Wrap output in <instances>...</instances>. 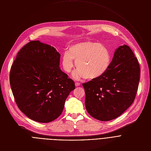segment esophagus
<instances>
[{
  "mask_svg": "<svg viewBox=\"0 0 151 151\" xmlns=\"http://www.w3.org/2000/svg\"><path fill=\"white\" fill-rule=\"evenodd\" d=\"M80 85H81L80 83H78V82H76V83H75V85H76V86H77H77H80Z\"/></svg>",
  "mask_w": 151,
  "mask_h": 151,
  "instance_id": "1",
  "label": "esophagus"
}]
</instances>
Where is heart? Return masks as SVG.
<instances>
[{"label":"heart","instance_id":"heart-1","mask_svg":"<svg viewBox=\"0 0 151 151\" xmlns=\"http://www.w3.org/2000/svg\"><path fill=\"white\" fill-rule=\"evenodd\" d=\"M76 62L77 70L73 74L75 79L86 78L92 80L102 76L111 62L109 50L103 44L93 41L76 43L68 48L62 58L63 70L70 73Z\"/></svg>","mask_w":151,"mask_h":151}]
</instances>
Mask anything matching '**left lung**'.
Segmentation results:
<instances>
[{
  "label": "left lung",
  "mask_w": 151,
  "mask_h": 151,
  "mask_svg": "<svg viewBox=\"0 0 151 151\" xmlns=\"http://www.w3.org/2000/svg\"><path fill=\"white\" fill-rule=\"evenodd\" d=\"M137 59L127 45L115 50L107 71L83 83L85 107L93 118L109 121L121 115L134 102L140 80Z\"/></svg>",
  "instance_id": "1"
}]
</instances>
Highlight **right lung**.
Wrapping results in <instances>:
<instances>
[{
    "instance_id": "right-lung-1",
    "label": "right lung",
    "mask_w": 151,
    "mask_h": 151,
    "mask_svg": "<svg viewBox=\"0 0 151 151\" xmlns=\"http://www.w3.org/2000/svg\"><path fill=\"white\" fill-rule=\"evenodd\" d=\"M60 55L56 48L32 41L17 53L10 71V85L19 109L41 123L55 120L75 83L60 68Z\"/></svg>"
}]
</instances>
